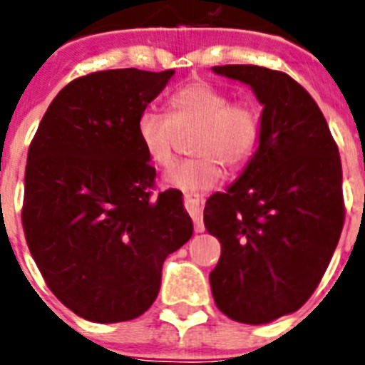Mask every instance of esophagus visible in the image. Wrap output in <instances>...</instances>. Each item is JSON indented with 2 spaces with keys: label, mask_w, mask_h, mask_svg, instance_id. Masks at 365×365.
Instances as JSON below:
<instances>
[{
  "label": "esophagus",
  "mask_w": 365,
  "mask_h": 365,
  "mask_svg": "<svg viewBox=\"0 0 365 365\" xmlns=\"http://www.w3.org/2000/svg\"><path fill=\"white\" fill-rule=\"evenodd\" d=\"M183 200H185L187 212L190 213V217H192V220H194V230H196V233H203L205 231V224H203L205 201H203V197L197 196V194H185V196H183Z\"/></svg>",
  "instance_id": "34e87169"
}]
</instances>
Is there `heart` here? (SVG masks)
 <instances>
[{
	"label": "heart",
	"instance_id": "1",
	"mask_svg": "<svg viewBox=\"0 0 365 365\" xmlns=\"http://www.w3.org/2000/svg\"><path fill=\"white\" fill-rule=\"evenodd\" d=\"M169 116L143 111L138 118V139L157 168L175 162L178 134L196 132L190 153L197 155L173 168L164 183L182 192H206L222 182L226 164L240 169L251 160L259 143V114L249 102H231L227 91L203 81L185 84L169 97Z\"/></svg>",
	"mask_w": 365,
	"mask_h": 365
}]
</instances>
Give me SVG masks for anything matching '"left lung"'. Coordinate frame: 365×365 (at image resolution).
I'll use <instances>...</instances> for the list:
<instances>
[{
  "instance_id": "obj_1",
  "label": "left lung",
  "mask_w": 365,
  "mask_h": 365,
  "mask_svg": "<svg viewBox=\"0 0 365 365\" xmlns=\"http://www.w3.org/2000/svg\"><path fill=\"white\" fill-rule=\"evenodd\" d=\"M212 70L251 86L263 111L244 173L206 201L205 226L220 242L210 286L227 318L263 325L300 309L332 259L344 222L339 150L318 104L288 73Z\"/></svg>"
}]
</instances>
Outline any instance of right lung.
<instances>
[{"instance_id":"right-lung-1","label":"right lung","mask_w":365,"mask_h":365,"mask_svg":"<svg viewBox=\"0 0 365 365\" xmlns=\"http://www.w3.org/2000/svg\"><path fill=\"white\" fill-rule=\"evenodd\" d=\"M173 73L116 68L73 79L29 145L26 242L51 292L88 322L148 311L162 263L192 237L180 190L152 197L155 168L135 128Z\"/></svg>"}]
</instances>
